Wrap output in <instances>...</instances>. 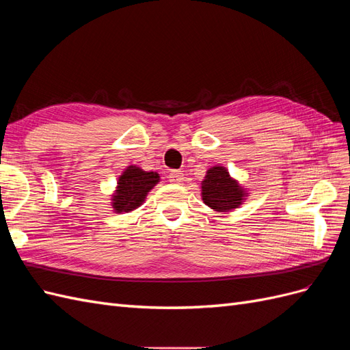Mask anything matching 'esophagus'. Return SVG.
<instances>
[{"instance_id": "esophagus-1", "label": "esophagus", "mask_w": 350, "mask_h": 350, "mask_svg": "<svg viewBox=\"0 0 350 350\" xmlns=\"http://www.w3.org/2000/svg\"><path fill=\"white\" fill-rule=\"evenodd\" d=\"M169 181L172 184H181L184 181V174L181 171H171V174H169Z\"/></svg>"}]
</instances>
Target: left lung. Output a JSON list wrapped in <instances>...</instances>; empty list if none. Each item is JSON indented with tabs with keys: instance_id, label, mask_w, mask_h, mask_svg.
Returning a JSON list of instances; mask_svg holds the SVG:
<instances>
[{
	"instance_id": "obj_1",
	"label": "left lung",
	"mask_w": 350,
	"mask_h": 350,
	"mask_svg": "<svg viewBox=\"0 0 350 350\" xmlns=\"http://www.w3.org/2000/svg\"><path fill=\"white\" fill-rule=\"evenodd\" d=\"M245 193L238 181H235L225 166H213L206 172L201 181V197L204 204L215 211H230L238 208L245 200Z\"/></svg>"
}]
</instances>
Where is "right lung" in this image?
Wrapping results in <instances>:
<instances>
[{
  "label": "right lung",
  "mask_w": 350,
  "mask_h": 350,
  "mask_svg": "<svg viewBox=\"0 0 350 350\" xmlns=\"http://www.w3.org/2000/svg\"><path fill=\"white\" fill-rule=\"evenodd\" d=\"M157 172H146L139 166H129L118 178L115 193L112 196V208L116 213H129L140 207L147 193L159 183Z\"/></svg>",
  "instance_id": "1"
}]
</instances>
